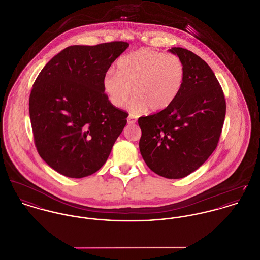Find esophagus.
<instances>
[{
    "label": "esophagus",
    "instance_id": "esophagus-1",
    "mask_svg": "<svg viewBox=\"0 0 260 260\" xmlns=\"http://www.w3.org/2000/svg\"><path fill=\"white\" fill-rule=\"evenodd\" d=\"M137 119L134 117V116H132V115H129L128 116V118H127V123L128 124H134V123H136L137 122Z\"/></svg>",
    "mask_w": 260,
    "mask_h": 260
}]
</instances>
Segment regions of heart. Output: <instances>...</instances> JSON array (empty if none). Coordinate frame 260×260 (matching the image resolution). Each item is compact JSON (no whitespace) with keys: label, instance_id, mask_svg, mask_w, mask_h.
Instances as JSON below:
<instances>
[{"label":"heart","instance_id":"obj_1","mask_svg":"<svg viewBox=\"0 0 260 260\" xmlns=\"http://www.w3.org/2000/svg\"><path fill=\"white\" fill-rule=\"evenodd\" d=\"M185 76V65L177 55L141 48L120 57L117 73L108 71L102 84L108 99L117 108L134 93L127 109L139 115L148 108L161 112L170 107L182 91Z\"/></svg>","mask_w":260,"mask_h":260}]
</instances>
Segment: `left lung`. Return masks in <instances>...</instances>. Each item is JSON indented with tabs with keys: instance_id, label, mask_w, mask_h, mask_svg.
I'll list each match as a JSON object with an SVG mask.
<instances>
[{
	"instance_id": "obj_1",
	"label": "left lung",
	"mask_w": 260,
	"mask_h": 260,
	"mask_svg": "<svg viewBox=\"0 0 260 260\" xmlns=\"http://www.w3.org/2000/svg\"><path fill=\"white\" fill-rule=\"evenodd\" d=\"M169 51L185 65L184 86L170 107L139 119L140 150L154 173L180 179L197 170L216 149L225 100L219 81L204 60L182 47Z\"/></svg>"
}]
</instances>
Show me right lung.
Segmentation results:
<instances>
[{
    "instance_id": "1",
    "label": "right lung",
    "mask_w": 260,
    "mask_h": 260,
    "mask_svg": "<svg viewBox=\"0 0 260 260\" xmlns=\"http://www.w3.org/2000/svg\"><path fill=\"white\" fill-rule=\"evenodd\" d=\"M113 41L68 46L42 68L29 96L40 157L70 178L97 172L126 124L127 114L104 93L103 77L128 47Z\"/></svg>"
}]
</instances>
